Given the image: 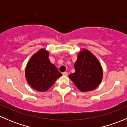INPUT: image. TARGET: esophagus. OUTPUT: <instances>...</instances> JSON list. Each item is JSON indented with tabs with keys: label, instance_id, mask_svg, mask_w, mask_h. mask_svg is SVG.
I'll list each match as a JSON object with an SVG mask.
<instances>
[{
	"label": "esophagus",
	"instance_id": "esophagus-1",
	"mask_svg": "<svg viewBox=\"0 0 127 127\" xmlns=\"http://www.w3.org/2000/svg\"><path fill=\"white\" fill-rule=\"evenodd\" d=\"M63 75H68V73H67V72H63Z\"/></svg>",
	"mask_w": 127,
	"mask_h": 127
}]
</instances>
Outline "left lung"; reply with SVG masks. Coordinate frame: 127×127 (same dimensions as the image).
I'll list each match as a JSON object with an SVG mask.
<instances>
[{"instance_id":"obj_1","label":"left lung","mask_w":127,"mask_h":127,"mask_svg":"<svg viewBox=\"0 0 127 127\" xmlns=\"http://www.w3.org/2000/svg\"><path fill=\"white\" fill-rule=\"evenodd\" d=\"M74 67L75 72L70 74L69 77L82 92L93 90L101 82V66L95 56L87 50L79 53Z\"/></svg>"}]
</instances>
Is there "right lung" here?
I'll return each mask as SVG.
<instances>
[{"instance_id": "obj_1", "label": "right lung", "mask_w": 127, "mask_h": 127, "mask_svg": "<svg viewBox=\"0 0 127 127\" xmlns=\"http://www.w3.org/2000/svg\"><path fill=\"white\" fill-rule=\"evenodd\" d=\"M49 53L40 50L28 63L25 75L28 84L39 92L48 90L62 74L48 59Z\"/></svg>"}]
</instances>
